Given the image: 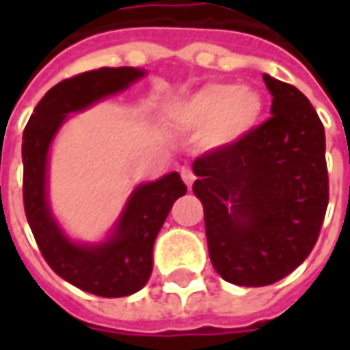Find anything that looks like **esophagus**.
I'll return each instance as SVG.
<instances>
[{
    "label": "esophagus",
    "instance_id": "esophagus-1",
    "mask_svg": "<svg viewBox=\"0 0 350 350\" xmlns=\"http://www.w3.org/2000/svg\"><path fill=\"white\" fill-rule=\"evenodd\" d=\"M181 177H183V181H185V185H187V187H191V185L195 183V173H193V169L183 167L181 169Z\"/></svg>",
    "mask_w": 350,
    "mask_h": 350
}]
</instances>
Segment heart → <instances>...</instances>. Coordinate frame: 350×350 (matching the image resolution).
Listing matches in <instances>:
<instances>
[{
    "mask_svg": "<svg viewBox=\"0 0 350 350\" xmlns=\"http://www.w3.org/2000/svg\"><path fill=\"white\" fill-rule=\"evenodd\" d=\"M262 97L234 83H210L173 107V116L183 126L204 128L206 146L222 148L239 142L255 128L262 115Z\"/></svg>",
    "mask_w": 350,
    "mask_h": 350,
    "instance_id": "1",
    "label": "heart"
}]
</instances>
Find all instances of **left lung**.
Wrapping results in <instances>:
<instances>
[{
    "instance_id": "left-lung-1",
    "label": "left lung",
    "mask_w": 350,
    "mask_h": 350,
    "mask_svg": "<svg viewBox=\"0 0 350 350\" xmlns=\"http://www.w3.org/2000/svg\"><path fill=\"white\" fill-rule=\"evenodd\" d=\"M271 116L232 146L196 157L210 261L237 286L290 275L316 245L329 202L325 132L302 91L262 75Z\"/></svg>"
}]
</instances>
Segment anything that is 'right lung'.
Returning a JSON list of instances; mask_svg holds the SVG:
<instances>
[{
	"instance_id": "right-lung-1",
	"label": "right lung",
	"mask_w": 350,
	"mask_h": 350,
	"mask_svg": "<svg viewBox=\"0 0 350 350\" xmlns=\"http://www.w3.org/2000/svg\"><path fill=\"white\" fill-rule=\"evenodd\" d=\"M142 75L144 70L136 68H99L68 77L40 99L23 132V204L36 245L56 275L103 298L130 296L148 282L157 232L187 187L179 173L140 185L107 243L97 247L75 245L62 234L48 210V146L68 113L126 89Z\"/></svg>"
}]
</instances>
